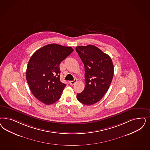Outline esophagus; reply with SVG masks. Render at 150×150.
Segmentation results:
<instances>
[{
    "label": "esophagus",
    "mask_w": 150,
    "mask_h": 150,
    "mask_svg": "<svg viewBox=\"0 0 150 150\" xmlns=\"http://www.w3.org/2000/svg\"><path fill=\"white\" fill-rule=\"evenodd\" d=\"M77 79H74L73 81H69V84H70V85L73 86V85H74V84L76 83L77 82Z\"/></svg>",
    "instance_id": "obj_1"
}]
</instances>
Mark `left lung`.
I'll return each instance as SVG.
<instances>
[{
	"instance_id": "left-lung-1",
	"label": "left lung",
	"mask_w": 150,
	"mask_h": 150,
	"mask_svg": "<svg viewBox=\"0 0 150 150\" xmlns=\"http://www.w3.org/2000/svg\"><path fill=\"white\" fill-rule=\"evenodd\" d=\"M76 50L85 69V88L78 93L79 102L86 105L99 102L109 89L114 76V66L110 56L96 46H77Z\"/></svg>"
}]
</instances>
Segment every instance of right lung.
I'll return each mask as SVG.
<instances>
[{
    "label": "right lung",
    "instance_id": "right-lung-1",
    "mask_svg": "<svg viewBox=\"0 0 150 150\" xmlns=\"http://www.w3.org/2000/svg\"><path fill=\"white\" fill-rule=\"evenodd\" d=\"M73 51L71 47L48 44L31 57L26 80L32 93L40 102L50 105L61 97L66 84L59 79V64Z\"/></svg>",
    "mask_w": 150,
    "mask_h": 150
}]
</instances>
